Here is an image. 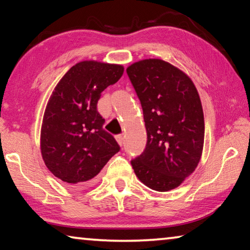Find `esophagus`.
<instances>
[{
    "label": "esophagus",
    "mask_w": 250,
    "mask_h": 250,
    "mask_svg": "<svg viewBox=\"0 0 250 250\" xmlns=\"http://www.w3.org/2000/svg\"><path fill=\"white\" fill-rule=\"evenodd\" d=\"M116 140H117V142L119 143V146H122L124 145V137H122L121 134H118V135H116Z\"/></svg>",
    "instance_id": "esophagus-1"
}]
</instances>
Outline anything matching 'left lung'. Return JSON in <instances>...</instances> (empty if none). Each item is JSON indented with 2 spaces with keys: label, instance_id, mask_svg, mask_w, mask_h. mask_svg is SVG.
<instances>
[{
  "label": "left lung",
  "instance_id": "left-lung-1",
  "mask_svg": "<svg viewBox=\"0 0 250 250\" xmlns=\"http://www.w3.org/2000/svg\"><path fill=\"white\" fill-rule=\"evenodd\" d=\"M143 110L145 151L131 161L135 175L167 192L195 171L204 146L200 96L188 75L162 59H143L126 68Z\"/></svg>",
  "mask_w": 250,
  "mask_h": 250
}]
</instances>
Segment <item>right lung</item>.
I'll return each instance as SVG.
<instances>
[{"label": "right lung", "instance_id": "1", "mask_svg": "<svg viewBox=\"0 0 250 250\" xmlns=\"http://www.w3.org/2000/svg\"><path fill=\"white\" fill-rule=\"evenodd\" d=\"M122 74L121 65L84 61L55 87L43 118L41 151L48 170L65 183H87L119 152L115 138L103 128L97 104Z\"/></svg>", "mask_w": 250, "mask_h": 250}]
</instances>
